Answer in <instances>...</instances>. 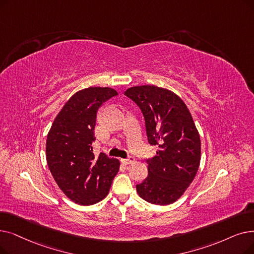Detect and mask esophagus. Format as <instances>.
Returning <instances> with one entry per match:
<instances>
[{
	"mask_svg": "<svg viewBox=\"0 0 254 254\" xmlns=\"http://www.w3.org/2000/svg\"><path fill=\"white\" fill-rule=\"evenodd\" d=\"M121 162H123V164H125V165H129V164L135 162V159L133 157H128L127 159H123L121 160Z\"/></svg>",
	"mask_w": 254,
	"mask_h": 254,
	"instance_id": "esophagus-1",
	"label": "esophagus"
}]
</instances>
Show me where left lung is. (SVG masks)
Wrapping results in <instances>:
<instances>
[{
  "label": "left lung",
  "instance_id": "1",
  "mask_svg": "<svg viewBox=\"0 0 254 254\" xmlns=\"http://www.w3.org/2000/svg\"><path fill=\"white\" fill-rule=\"evenodd\" d=\"M125 94L143 113L150 145L157 156L147 160L148 175L136 186L142 199L158 205L175 202L189 188L199 168L201 142L182 98L154 85L130 87Z\"/></svg>",
  "mask_w": 254,
  "mask_h": 254
}]
</instances>
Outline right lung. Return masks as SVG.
<instances>
[{
	"instance_id": "obj_1",
	"label": "right lung",
	"mask_w": 254,
	"mask_h": 254,
	"mask_svg": "<svg viewBox=\"0 0 254 254\" xmlns=\"http://www.w3.org/2000/svg\"><path fill=\"white\" fill-rule=\"evenodd\" d=\"M117 91L89 87L65 103L49 130L46 156L49 169L61 191L81 205H91L108 195L120 162L101 152L94 157L92 143L96 112Z\"/></svg>"
}]
</instances>
